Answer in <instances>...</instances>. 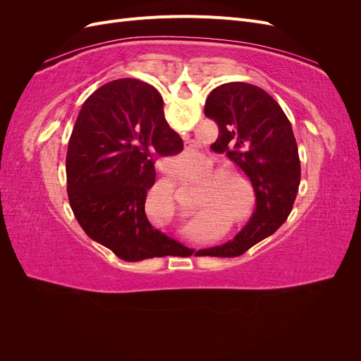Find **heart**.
<instances>
[{"label": "heart", "instance_id": "obj_1", "mask_svg": "<svg viewBox=\"0 0 361 361\" xmlns=\"http://www.w3.org/2000/svg\"><path fill=\"white\" fill-rule=\"evenodd\" d=\"M218 167L220 166L214 159H206L197 170V176H203L197 187V204H195V209L200 214L195 216L191 224L192 227H202L207 218L214 216L228 220L243 204V191L238 185L241 184L243 188L248 187L245 178L235 170ZM250 216L251 207L248 202L235 216V223H244Z\"/></svg>", "mask_w": 361, "mask_h": 361}]
</instances>
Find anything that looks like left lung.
<instances>
[{
    "label": "left lung",
    "mask_w": 361,
    "mask_h": 361,
    "mask_svg": "<svg viewBox=\"0 0 361 361\" xmlns=\"http://www.w3.org/2000/svg\"><path fill=\"white\" fill-rule=\"evenodd\" d=\"M204 116L220 129L215 152H226L253 185L256 209L232 241L200 251L202 256H241L289 216L301 179L298 146L281 106L253 84L218 85L207 96Z\"/></svg>",
    "instance_id": "1"
}]
</instances>
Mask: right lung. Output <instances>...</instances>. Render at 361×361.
<instances>
[{"instance_id": "obj_1", "label": "right lung", "mask_w": 361, "mask_h": 361, "mask_svg": "<svg viewBox=\"0 0 361 361\" xmlns=\"http://www.w3.org/2000/svg\"><path fill=\"white\" fill-rule=\"evenodd\" d=\"M182 149L155 87L123 78L93 92L76 118L66 157L69 203L82 231L126 262L191 256L194 250L159 232L145 211L157 158Z\"/></svg>"}]
</instances>
